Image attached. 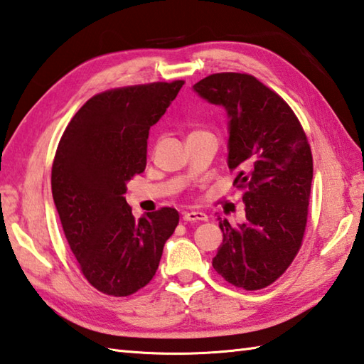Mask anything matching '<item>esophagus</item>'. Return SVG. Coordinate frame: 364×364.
Listing matches in <instances>:
<instances>
[{"label": "esophagus", "mask_w": 364, "mask_h": 364, "mask_svg": "<svg viewBox=\"0 0 364 364\" xmlns=\"http://www.w3.org/2000/svg\"><path fill=\"white\" fill-rule=\"evenodd\" d=\"M183 220L184 221H207L208 220V216L203 213V211H184L183 213Z\"/></svg>", "instance_id": "obj_1"}]
</instances>
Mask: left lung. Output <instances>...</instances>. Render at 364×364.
Instances as JSON below:
<instances>
[{
	"label": "left lung",
	"instance_id": "1",
	"mask_svg": "<svg viewBox=\"0 0 364 364\" xmlns=\"http://www.w3.org/2000/svg\"><path fill=\"white\" fill-rule=\"evenodd\" d=\"M228 114V167L245 188V221L220 220L223 243L213 269L245 289H261L285 272L301 248L314 162L293 109L255 76L218 73L193 85Z\"/></svg>",
	"mask_w": 364,
	"mask_h": 364
}]
</instances>
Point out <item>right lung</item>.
<instances>
[{
  "label": "right lung",
  "instance_id": "right-lung-1",
  "mask_svg": "<svg viewBox=\"0 0 364 364\" xmlns=\"http://www.w3.org/2000/svg\"><path fill=\"white\" fill-rule=\"evenodd\" d=\"M183 81L103 92L85 102L58 143L52 196L65 237L98 291L129 296L153 280L180 215L165 207L135 220L127 183L146 167L149 129Z\"/></svg>",
  "mask_w": 364,
  "mask_h": 364
}]
</instances>
